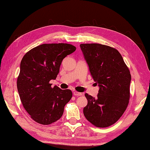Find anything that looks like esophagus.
I'll use <instances>...</instances> for the list:
<instances>
[{
	"mask_svg": "<svg viewBox=\"0 0 150 150\" xmlns=\"http://www.w3.org/2000/svg\"><path fill=\"white\" fill-rule=\"evenodd\" d=\"M74 95L75 96H82V93H79V92H76V91H74Z\"/></svg>",
	"mask_w": 150,
	"mask_h": 150,
	"instance_id": "esophagus-1",
	"label": "esophagus"
}]
</instances>
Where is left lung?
<instances>
[{
	"instance_id": "obj_1",
	"label": "left lung",
	"mask_w": 150,
	"mask_h": 150,
	"mask_svg": "<svg viewBox=\"0 0 150 150\" xmlns=\"http://www.w3.org/2000/svg\"><path fill=\"white\" fill-rule=\"evenodd\" d=\"M80 46L95 83L99 87L96 98L85 94L87 105L83 115L97 127H107L119 120L129 105L130 71L116 49L100 44Z\"/></svg>"
}]
</instances>
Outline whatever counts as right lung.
Wrapping results in <instances>:
<instances>
[{"mask_svg":"<svg viewBox=\"0 0 150 150\" xmlns=\"http://www.w3.org/2000/svg\"><path fill=\"white\" fill-rule=\"evenodd\" d=\"M74 45L44 44L30 50L23 57L17 88L23 108L34 121L49 125L62 117L72 97L70 89L52 87L63 59L75 51Z\"/></svg>","mask_w":150,"mask_h":150,"instance_id":"obj_1","label":"right lung"}]
</instances>
